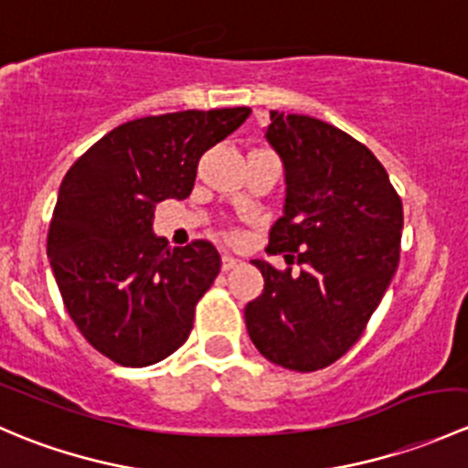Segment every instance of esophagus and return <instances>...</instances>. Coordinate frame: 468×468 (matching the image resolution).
I'll use <instances>...</instances> for the list:
<instances>
[{
    "label": "esophagus",
    "mask_w": 468,
    "mask_h": 468,
    "mask_svg": "<svg viewBox=\"0 0 468 468\" xmlns=\"http://www.w3.org/2000/svg\"><path fill=\"white\" fill-rule=\"evenodd\" d=\"M221 267H224V271H230V269L239 267V261H238V258H233V256H229V253H226V256L221 258Z\"/></svg>",
    "instance_id": "obj_1"
}]
</instances>
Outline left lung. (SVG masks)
I'll return each instance as SVG.
<instances>
[{
	"instance_id": "8db88e82",
	"label": "left lung",
	"mask_w": 468,
	"mask_h": 468,
	"mask_svg": "<svg viewBox=\"0 0 468 468\" xmlns=\"http://www.w3.org/2000/svg\"><path fill=\"white\" fill-rule=\"evenodd\" d=\"M285 167V207L269 230L264 290L244 308L258 351L292 371L333 365L365 333L400 258L403 204L380 160L337 126L271 111L264 133Z\"/></svg>"
}]
</instances>
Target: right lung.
Masks as SVG:
<instances>
[{"label": "right lung", "mask_w": 468, "mask_h": 468, "mask_svg": "<svg viewBox=\"0 0 468 468\" xmlns=\"http://www.w3.org/2000/svg\"><path fill=\"white\" fill-rule=\"evenodd\" d=\"M251 108L140 117L94 143L65 174L47 258L83 337L122 367H149L190 337L195 308L219 273L206 239L169 247L155 204L190 197L199 158Z\"/></svg>", "instance_id": "obj_1"}]
</instances>
